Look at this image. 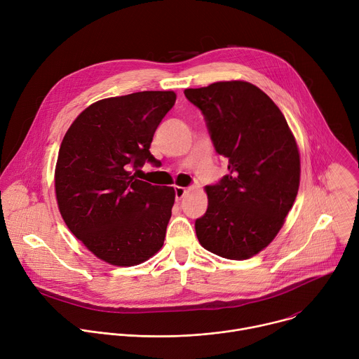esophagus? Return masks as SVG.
Returning <instances> with one entry per match:
<instances>
[{
  "mask_svg": "<svg viewBox=\"0 0 359 359\" xmlns=\"http://www.w3.org/2000/svg\"><path fill=\"white\" fill-rule=\"evenodd\" d=\"M186 191H187V189L186 187H175V196H176V198L177 200H180L184 194H186Z\"/></svg>",
  "mask_w": 359,
  "mask_h": 359,
  "instance_id": "1",
  "label": "esophagus"
}]
</instances>
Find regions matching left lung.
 I'll list each match as a JSON object with an SVG mask.
<instances>
[{"label":"left lung","instance_id":"8db88e82","mask_svg":"<svg viewBox=\"0 0 359 359\" xmlns=\"http://www.w3.org/2000/svg\"><path fill=\"white\" fill-rule=\"evenodd\" d=\"M206 121L229 175L206 186L209 206L194 223L200 244L230 260L267 247L284 224L299 186V153L274 102L243 81L186 89Z\"/></svg>","mask_w":359,"mask_h":359}]
</instances>
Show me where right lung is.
<instances>
[{"instance_id": "add662e5", "label": "right lung", "mask_w": 359, "mask_h": 359, "mask_svg": "<svg viewBox=\"0 0 359 359\" xmlns=\"http://www.w3.org/2000/svg\"><path fill=\"white\" fill-rule=\"evenodd\" d=\"M172 90H144L88 107L60 147L55 191L61 216L85 247L112 266H136L163 245L175 189L130 169L158 161L149 147L173 108Z\"/></svg>"}]
</instances>
